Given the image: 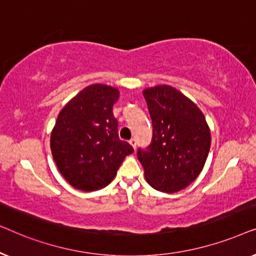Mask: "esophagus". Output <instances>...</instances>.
Here are the masks:
<instances>
[{"mask_svg": "<svg viewBox=\"0 0 256 256\" xmlns=\"http://www.w3.org/2000/svg\"><path fill=\"white\" fill-rule=\"evenodd\" d=\"M129 143H130V146H132V148L134 149H136V144H138V143H136V140L132 138H130L129 140Z\"/></svg>", "mask_w": 256, "mask_h": 256, "instance_id": "1", "label": "esophagus"}]
</instances>
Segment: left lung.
Segmentation results:
<instances>
[{
  "label": "left lung",
  "instance_id": "1",
  "mask_svg": "<svg viewBox=\"0 0 256 256\" xmlns=\"http://www.w3.org/2000/svg\"><path fill=\"white\" fill-rule=\"evenodd\" d=\"M152 121V140L138 158L146 180L156 190L174 194L202 172L211 146V132L202 112L169 85L143 90Z\"/></svg>",
  "mask_w": 256,
  "mask_h": 256
}]
</instances>
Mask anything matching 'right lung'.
<instances>
[{"label": "right lung", "instance_id": "add662e5", "mask_svg": "<svg viewBox=\"0 0 256 256\" xmlns=\"http://www.w3.org/2000/svg\"><path fill=\"white\" fill-rule=\"evenodd\" d=\"M120 90L93 84L73 96L58 114L51 132V152L59 172L82 191L107 186L124 157L134 152L121 141L113 104Z\"/></svg>", "mask_w": 256, "mask_h": 256}]
</instances>
